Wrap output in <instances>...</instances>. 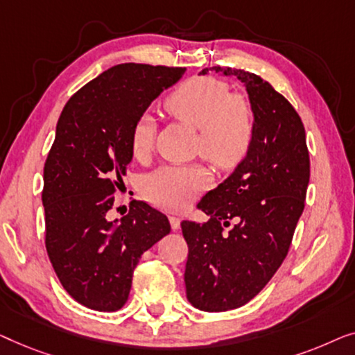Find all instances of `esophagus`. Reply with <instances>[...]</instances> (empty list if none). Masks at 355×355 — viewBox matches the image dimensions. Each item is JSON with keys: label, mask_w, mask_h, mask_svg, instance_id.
Here are the masks:
<instances>
[{"label": "esophagus", "mask_w": 355, "mask_h": 355, "mask_svg": "<svg viewBox=\"0 0 355 355\" xmlns=\"http://www.w3.org/2000/svg\"><path fill=\"white\" fill-rule=\"evenodd\" d=\"M168 220H171V227L173 232H177V230L180 228V222H182V218L177 217V216H171L168 217Z\"/></svg>", "instance_id": "1"}]
</instances>
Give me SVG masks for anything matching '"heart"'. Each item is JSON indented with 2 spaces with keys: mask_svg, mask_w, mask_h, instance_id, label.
Wrapping results in <instances>:
<instances>
[{
  "mask_svg": "<svg viewBox=\"0 0 355 355\" xmlns=\"http://www.w3.org/2000/svg\"><path fill=\"white\" fill-rule=\"evenodd\" d=\"M164 107L177 121L198 130L194 153L220 171L238 167L251 151L256 138V111L246 94L232 93L228 83L212 77L184 80L168 93ZM156 121L141 114L133 122L130 146L137 161L151 156L156 141ZM206 168L199 164H171L149 173L143 189L157 207L184 211L207 187Z\"/></svg>",
  "mask_w": 355,
  "mask_h": 355,
  "instance_id": "1",
  "label": "heart"
}]
</instances>
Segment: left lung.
I'll list each match as a JSON object with an SVG mask.
<instances>
[{"mask_svg": "<svg viewBox=\"0 0 355 355\" xmlns=\"http://www.w3.org/2000/svg\"><path fill=\"white\" fill-rule=\"evenodd\" d=\"M212 69L246 85L257 122L248 157L198 204L211 218L182 222L188 301L222 312L256 297L286 257L306 204L311 159L304 123L283 94L256 73ZM232 220L237 223L223 234Z\"/></svg>", "mask_w": 355, "mask_h": 355, "instance_id": "obj_1", "label": "left lung"}]
</instances>
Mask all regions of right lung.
I'll list each match as a JSON object with an SVG mask.
<instances>
[{"mask_svg":"<svg viewBox=\"0 0 355 355\" xmlns=\"http://www.w3.org/2000/svg\"><path fill=\"white\" fill-rule=\"evenodd\" d=\"M184 71L119 64L62 109L44 162V244L64 289L85 307H123L141 254L171 232L162 212L137 199L119 225L107 212L133 157V122Z\"/></svg>","mask_w":355,"mask_h":355,"instance_id":"add662e5","label":"right lung"}]
</instances>
